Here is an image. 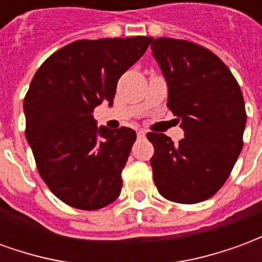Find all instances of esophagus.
I'll return each mask as SVG.
<instances>
[{
  "instance_id": "obj_1",
  "label": "esophagus",
  "mask_w": 262,
  "mask_h": 262,
  "mask_svg": "<svg viewBox=\"0 0 262 262\" xmlns=\"http://www.w3.org/2000/svg\"><path fill=\"white\" fill-rule=\"evenodd\" d=\"M146 136V132L144 130H137V137H144Z\"/></svg>"
}]
</instances>
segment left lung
Segmentation results:
<instances>
[{
  "instance_id": "left-lung-1",
  "label": "left lung",
  "mask_w": 262,
  "mask_h": 262,
  "mask_svg": "<svg viewBox=\"0 0 262 262\" xmlns=\"http://www.w3.org/2000/svg\"><path fill=\"white\" fill-rule=\"evenodd\" d=\"M151 52L168 84L167 106L185 132L178 144L147 133L154 184L171 202H202L223 187L242 151L247 119L242 90L229 67L198 43L159 37Z\"/></svg>"
}]
</instances>
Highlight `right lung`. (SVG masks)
I'll return each instance as SVG.
<instances>
[{
    "label": "right lung",
    "instance_id": "right-lung-1",
    "mask_svg": "<svg viewBox=\"0 0 262 262\" xmlns=\"http://www.w3.org/2000/svg\"><path fill=\"white\" fill-rule=\"evenodd\" d=\"M151 40H75L45 60L32 78L24 99L26 140L45 184L69 206L97 210L119 196L136 132L98 129L92 112L102 102L112 105L120 75Z\"/></svg>",
    "mask_w": 262,
    "mask_h": 262
}]
</instances>
